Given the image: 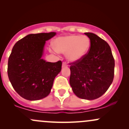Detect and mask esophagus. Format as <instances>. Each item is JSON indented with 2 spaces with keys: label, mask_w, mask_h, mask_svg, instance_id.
Masks as SVG:
<instances>
[{
  "label": "esophagus",
  "mask_w": 129,
  "mask_h": 129,
  "mask_svg": "<svg viewBox=\"0 0 129 129\" xmlns=\"http://www.w3.org/2000/svg\"><path fill=\"white\" fill-rule=\"evenodd\" d=\"M68 67L67 63H66V62H63L62 63V67Z\"/></svg>",
  "instance_id": "34e87169"
}]
</instances>
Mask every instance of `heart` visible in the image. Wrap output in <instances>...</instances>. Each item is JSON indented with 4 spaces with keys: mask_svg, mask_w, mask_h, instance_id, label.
<instances>
[{
    "mask_svg": "<svg viewBox=\"0 0 129 129\" xmlns=\"http://www.w3.org/2000/svg\"><path fill=\"white\" fill-rule=\"evenodd\" d=\"M53 47L57 52L66 53L70 61L76 62L83 58L89 51L90 39L84 35H67L56 38L53 42Z\"/></svg>",
    "mask_w": 129,
    "mask_h": 129,
    "instance_id": "1",
    "label": "heart"
}]
</instances>
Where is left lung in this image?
Segmentation results:
<instances>
[{
    "mask_svg": "<svg viewBox=\"0 0 129 129\" xmlns=\"http://www.w3.org/2000/svg\"><path fill=\"white\" fill-rule=\"evenodd\" d=\"M84 34L90 39L89 51L70 63V84L78 98L93 100L104 94L113 82L115 60L107 42L92 33Z\"/></svg>",
    "mask_w": 129,
    "mask_h": 129,
    "instance_id": "left-lung-1",
    "label": "left lung"
}]
</instances>
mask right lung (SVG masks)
I'll return each mask as SVG.
<instances>
[{"label": "right lung", "instance_id": "right-lung-1", "mask_svg": "<svg viewBox=\"0 0 129 129\" xmlns=\"http://www.w3.org/2000/svg\"><path fill=\"white\" fill-rule=\"evenodd\" d=\"M56 34H30L13 47L8 62V78L15 91L25 100L36 101L47 96L61 70L60 60L50 62L42 58L45 41Z\"/></svg>", "mask_w": 129, "mask_h": 129}]
</instances>
